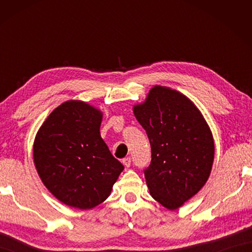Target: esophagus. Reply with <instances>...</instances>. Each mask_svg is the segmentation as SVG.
<instances>
[{
  "label": "esophagus",
  "mask_w": 252,
  "mask_h": 252,
  "mask_svg": "<svg viewBox=\"0 0 252 252\" xmlns=\"http://www.w3.org/2000/svg\"><path fill=\"white\" fill-rule=\"evenodd\" d=\"M122 163L125 164L126 168H129L130 165H131V158H130V157H126V158H125V159L122 160Z\"/></svg>",
  "instance_id": "34e87169"
}]
</instances>
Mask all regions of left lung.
Listing matches in <instances>:
<instances>
[{
  "instance_id": "8db88e82",
  "label": "left lung",
  "mask_w": 252,
  "mask_h": 252,
  "mask_svg": "<svg viewBox=\"0 0 252 252\" xmlns=\"http://www.w3.org/2000/svg\"><path fill=\"white\" fill-rule=\"evenodd\" d=\"M136 120L151 146L144 170L152 198L177 210L197 194L210 177L215 141L201 111L171 88L155 85L142 103L133 105Z\"/></svg>"
}]
</instances>
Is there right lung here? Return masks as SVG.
<instances>
[{"label":"right lung","mask_w":252,"mask_h":252,"mask_svg":"<svg viewBox=\"0 0 252 252\" xmlns=\"http://www.w3.org/2000/svg\"><path fill=\"white\" fill-rule=\"evenodd\" d=\"M102 118L87 102L65 101L34 139L33 161L43 185L59 201L80 210L103 202L125 169L101 138Z\"/></svg>","instance_id":"right-lung-1"}]
</instances>
